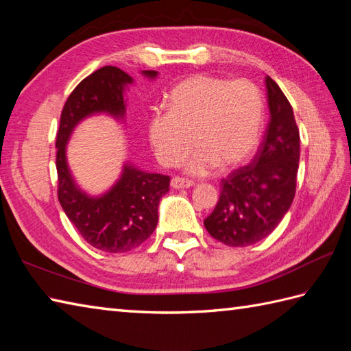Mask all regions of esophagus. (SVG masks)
I'll return each instance as SVG.
<instances>
[{"label": "esophagus", "mask_w": 351, "mask_h": 351, "mask_svg": "<svg viewBox=\"0 0 351 351\" xmlns=\"http://www.w3.org/2000/svg\"><path fill=\"white\" fill-rule=\"evenodd\" d=\"M170 185H171V189L180 190V189H190V187H193V185H195V184H193V181L184 180V178H178V176H175V178H171Z\"/></svg>", "instance_id": "obj_1"}]
</instances>
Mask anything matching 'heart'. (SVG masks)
<instances>
[{"label": "heart", "instance_id": "heart-1", "mask_svg": "<svg viewBox=\"0 0 351 351\" xmlns=\"http://www.w3.org/2000/svg\"><path fill=\"white\" fill-rule=\"evenodd\" d=\"M263 123V93L250 81L195 75L173 87L169 110L155 111L147 134L164 166L180 164L195 141L197 147L184 167L193 176H205L217 166L229 169L247 158Z\"/></svg>", "mask_w": 351, "mask_h": 351}]
</instances>
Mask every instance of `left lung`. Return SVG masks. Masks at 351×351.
Masks as SVG:
<instances>
[{
    "label": "left lung",
    "instance_id": "obj_1",
    "mask_svg": "<svg viewBox=\"0 0 351 351\" xmlns=\"http://www.w3.org/2000/svg\"><path fill=\"white\" fill-rule=\"evenodd\" d=\"M270 122L249 166L221 181L219 202L204 225L211 237L230 247H244L270 235L295 195L300 134L294 111L280 87L265 77Z\"/></svg>",
    "mask_w": 351,
    "mask_h": 351
}]
</instances>
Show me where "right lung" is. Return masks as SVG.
<instances>
[{
    "label": "right lung",
    "instance_id": "right-lung-1",
    "mask_svg": "<svg viewBox=\"0 0 351 351\" xmlns=\"http://www.w3.org/2000/svg\"><path fill=\"white\" fill-rule=\"evenodd\" d=\"M141 75L155 80L158 72L141 71ZM132 84V77L114 66H104L84 78L64 104L56 141L58 200L63 211L88 244L108 253L130 252L152 235L170 178L125 161L108 190L88 195L72 175L68 143L77 126L92 116L106 114L125 123L126 92Z\"/></svg>",
    "mask_w": 351,
    "mask_h": 351
}]
</instances>
